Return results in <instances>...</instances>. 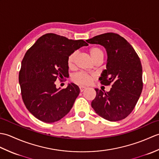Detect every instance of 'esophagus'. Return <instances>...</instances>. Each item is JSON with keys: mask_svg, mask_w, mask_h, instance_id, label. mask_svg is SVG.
Here are the masks:
<instances>
[{"mask_svg": "<svg viewBox=\"0 0 159 159\" xmlns=\"http://www.w3.org/2000/svg\"><path fill=\"white\" fill-rule=\"evenodd\" d=\"M79 88H80V92H83V91L86 89V87H84V86H80V87H79Z\"/></svg>", "mask_w": 159, "mask_h": 159, "instance_id": "1", "label": "esophagus"}]
</instances>
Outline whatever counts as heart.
Listing matches in <instances>:
<instances>
[{
    "mask_svg": "<svg viewBox=\"0 0 159 159\" xmlns=\"http://www.w3.org/2000/svg\"><path fill=\"white\" fill-rule=\"evenodd\" d=\"M89 54L93 61L98 59H102L104 57V53L102 49L98 47H93L89 50ZM77 56V52H74L67 58V65L70 67H72L75 61L76 57ZM92 76L86 73L79 72L77 73L73 76V80L76 83L81 84V85H87L92 81Z\"/></svg>",
    "mask_w": 159,
    "mask_h": 159,
    "instance_id": "obj_1",
    "label": "heart"
}]
</instances>
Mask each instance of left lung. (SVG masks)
<instances>
[{"label": "left lung", "instance_id": "8db88e82", "mask_svg": "<svg viewBox=\"0 0 159 159\" xmlns=\"http://www.w3.org/2000/svg\"><path fill=\"white\" fill-rule=\"evenodd\" d=\"M86 41L106 49L107 69L102 71L99 80L102 85H112L109 92L95 89L96 96L92 107L107 120H123L133 111L142 92V66L139 57L133 46L116 33H104Z\"/></svg>", "mask_w": 159, "mask_h": 159}]
</instances>
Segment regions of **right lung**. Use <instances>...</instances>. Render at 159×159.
<instances>
[{
	"instance_id": "1",
	"label": "right lung",
	"mask_w": 159,
	"mask_h": 159,
	"mask_svg": "<svg viewBox=\"0 0 159 159\" xmlns=\"http://www.w3.org/2000/svg\"><path fill=\"white\" fill-rule=\"evenodd\" d=\"M88 43L54 33L42 35L26 52L19 73L23 102L37 119L46 123L60 120L70 112L80 89L74 83L57 89V78L69 76L67 58Z\"/></svg>"
}]
</instances>
